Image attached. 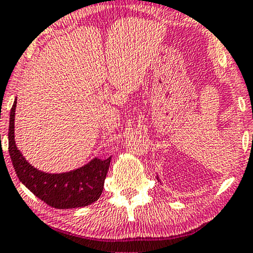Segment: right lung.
Instances as JSON below:
<instances>
[{
  "instance_id": "obj_1",
  "label": "right lung",
  "mask_w": 253,
  "mask_h": 253,
  "mask_svg": "<svg viewBox=\"0 0 253 253\" xmlns=\"http://www.w3.org/2000/svg\"><path fill=\"white\" fill-rule=\"evenodd\" d=\"M16 100L9 118V154L17 178L30 192L55 209H75L96 202L101 196L111 158L93 159L74 171L50 174L36 169L17 150L14 138V120Z\"/></svg>"
}]
</instances>
